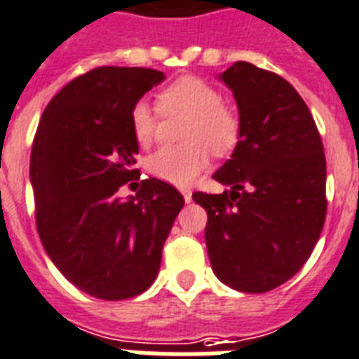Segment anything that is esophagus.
<instances>
[{
	"mask_svg": "<svg viewBox=\"0 0 359 359\" xmlns=\"http://www.w3.org/2000/svg\"><path fill=\"white\" fill-rule=\"evenodd\" d=\"M180 193L183 194V198H185V202H187V203L193 200V191H191L189 187H182V189H180Z\"/></svg>",
	"mask_w": 359,
	"mask_h": 359,
	"instance_id": "esophagus-1",
	"label": "esophagus"
}]
</instances>
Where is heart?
<instances>
[{"label":"heart","instance_id":"b5f03b06","mask_svg":"<svg viewBox=\"0 0 359 359\" xmlns=\"http://www.w3.org/2000/svg\"><path fill=\"white\" fill-rule=\"evenodd\" d=\"M157 107L163 114L182 113L189 116L182 131L185 144L163 146L148 157L146 168L157 180L172 185H189L209 165V150L215 156H228L239 142V116L222 103L219 88L202 77L185 76L170 83L157 96ZM130 122L140 146L154 139L157 114L150 103H135Z\"/></svg>","mask_w":359,"mask_h":359}]
</instances>
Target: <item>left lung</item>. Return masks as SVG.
Wrapping results in <instances>:
<instances>
[{"label": "left lung", "instance_id": "obj_1", "mask_svg": "<svg viewBox=\"0 0 359 359\" xmlns=\"http://www.w3.org/2000/svg\"><path fill=\"white\" fill-rule=\"evenodd\" d=\"M239 107L241 137L213 174L229 191L194 193L220 282L266 293L311 256L326 219V157L308 105L274 72L237 61L220 74Z\"/></svg>", "mask_w": 359, "mask_h": 359}]
</instances>
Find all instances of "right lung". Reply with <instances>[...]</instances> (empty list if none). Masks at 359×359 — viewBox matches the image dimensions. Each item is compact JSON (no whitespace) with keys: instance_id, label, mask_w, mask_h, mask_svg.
<instances>
[{"instance_id":"right-lung-1","label":"right lung","mask_w":359,"mask_h":359,"mask_svg":"<svg viewBox=\"0 0 359 359\" xmlns=\"http://www.w3.org/2000/svg\"><path fill=\"white\" fill-rule=\"evenodd\" d=\"M165 74L100 66L51 98L33 140L29 176L40 241L77 289L124 300L150 287L183 196L150 177L128 200L118 189L137 174L131 109Z\"/></svg>"}]
</instances>
